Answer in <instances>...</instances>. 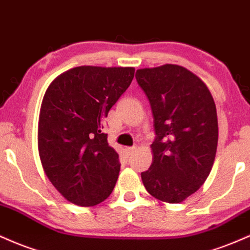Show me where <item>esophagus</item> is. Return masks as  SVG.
Returning <instances> with one entry per match:
<instances>
[{
	"mask_svg": "<svg viewBox=\"0 0 250 250\" xmlns=\"http://www.w3.org/2000/svg\"><path fill=\"white\" fill-rule=\"evenodd\" d=\"M136 149H137V146H132V147H127V148H126V153H127V155H131L134 151H136Z\"/></svg>",
	"mask_w": 250,
	"mask_h": 250,
	"instance_id": "esophagus-1",
	"label": "esophagus"
}]
</instances>
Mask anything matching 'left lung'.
<instances>
[{
    "label": "left lung",
    "mask_w": 250,
    "mask_h": 250,
    "mask_svg": "<svg viewBox=\"0 0 250 250\" xmlns=\"http://www.w3.org/2000/svg\"><path fill=\"white\" fill-rule=\"evenodd\" d=\"M136 78L151 104L157 134L143 184L158 200L179 204L212 171L219 138L215 103L207 85L177 64L139 69Z\"/></svg>",
    "instance_id": "8db88e82"
}]
</instances>
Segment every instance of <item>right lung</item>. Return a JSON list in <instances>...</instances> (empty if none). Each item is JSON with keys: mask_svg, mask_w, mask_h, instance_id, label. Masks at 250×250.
I'll return each instance as SVG.
<instances>
[{"mask_svg": "<svg viewBox=\"0 0 250 250\" xmlns=\"http://www.w3.org/2000/svg\"><path fill=\"white\" fill-rule=\"evenodd\" d=\"M134 67L83 65L61 73L44 93L38 153L44 173L67 201L96 206L110 196L118 153L103 133L110 108L130 86Z\"/></svg>", "mask_w": 250, "mask_h": 250, "instance_id": "right-lung-1", "label": "right lung"}]
</instances>
